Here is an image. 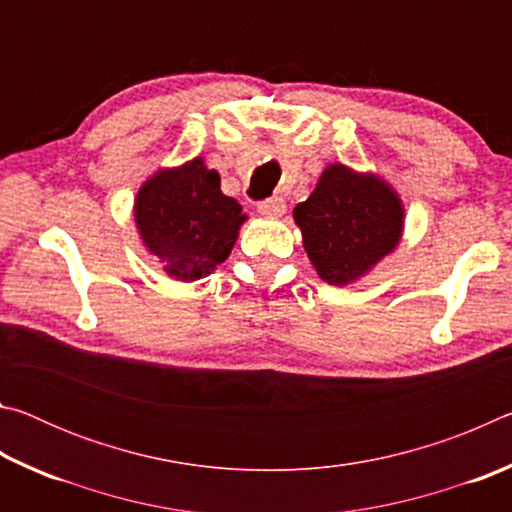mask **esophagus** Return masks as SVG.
<instances>
[{
    "label": "esophagus",
    "instance_id": "1",
    "mask_svg": "<svg viewBox=\"0 0 512 512\" xmlns=\"http://www.w3.org/2000/svg\"><path fill=\"white\" fill-rule=\"evenodd\" d=\"M257 210L262 216H266V219H280V216H284V212H287V203H284V198L275 196V198H266V201L257 203Z\"/></svg>",
    "mask_w": 512,
    "mask_h": 512
}]
</instances>
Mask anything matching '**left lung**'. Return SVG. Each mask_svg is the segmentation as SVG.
Instances as JSON below:
<instances>
[{
  "instance_id": "1",
  "label": "left lung",
  "mask_w": 512,
  "mask_h": 512,
  "mask_svg": "<svg viewBox=\"0 0 512 512\" xmlns=\"http://www.w3.org/2000/svg\"><path fill=\"white\" fill-rule=\"evenodd\" d=\"M293 221L320 280L348 287L400 244L404 203L379 173L332 162L307 201L296 205Z\"/></svg>"
}]
</instances>
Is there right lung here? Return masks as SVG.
Segmentation results:
<instances>
[{
  "label": "right lung",
  "mask_w": 512,
  "mask_h": 512,
  "mask_svg": "<svg viewBox=\"0 0 512 512\" xmlns=\"http://www.w3.org/2000/svg\"><path fill=\"white\" fill-rule=\"evenodd\" d=\"M133 219L162 271L178 282H196L228 259L248 216L221 192L219 173L198 155L151 173L135 196Z\"/></svg>",
  "instance_id": "right-lung-1"
}]
</instances>
